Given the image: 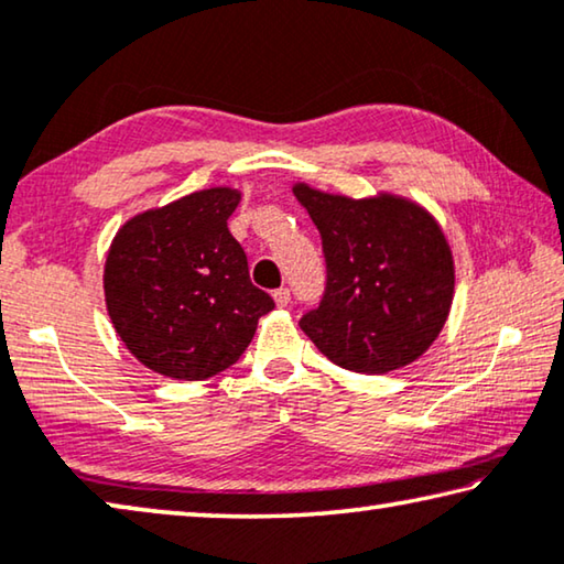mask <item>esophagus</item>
I'll use <instances>...</instances> for the list:
<instances>
[{"label":"esophagus","instance_id":"1","mask_svg":"<svg viewBox=\"0 0 564 564\" xmlns=\"http://www.w3.org/2000/svg\"><path fill=\"white\" fill-rule=\"evenodd\" d=\"M273 301H275V306H279V308H285L291 304V291L289 289L273 291Z\"/></svg>","mask_w":564,"mask_h":564}]
</instances>
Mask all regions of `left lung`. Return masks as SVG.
Returning <instances> with one entry per match:
<instances>
[{
    "instance_id": "obj_1",
    "label": "left lung",
    "mask_w": 564,
    "mask_h": 564,
    "mask_svg": "<svg viewBox=\"0 0 564 564\" xmlns=\"http://www.w3.org/2000/svg\"><path fill=\"white\" fill-rule=\"evenodd\" d=\"M326 258V291L301 329L326 359L384 375L415 362L453 304V253L435 217L398 195L351 199L296 184Z\"/></svg>"
}]
</instances>
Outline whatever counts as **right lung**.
<instances>
[{
	"label": "right lung",
	"instance_id": "obj_1",
	"mask_svg": "<svg viewBox=\"0 0 564 564\" xmlns=\"http://www.w3.org/2000/svg\"><path fill=\"white\" fill-rule=\"evenodd\" d=\"M240 192L213 187L147 209L116 232L106 308L126 349L174 380H207L240 359L273 299L250 283L228 230Z\"/></svg>",
	"mask_w": 564,
	"mask_h": 564
}]
</instances>
